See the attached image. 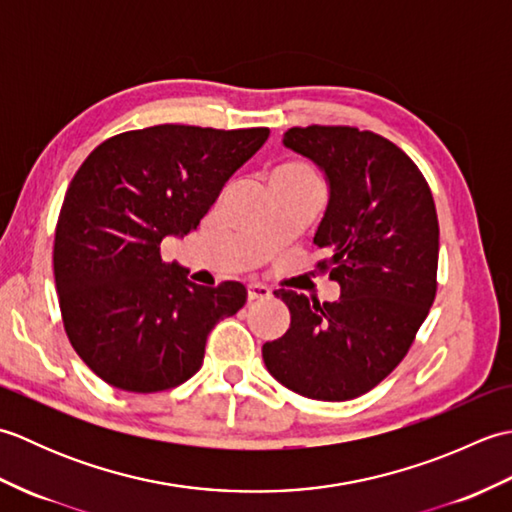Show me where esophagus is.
I'll return each instance as SVG.
<instances>
[{"mask_svg": "<svg viewBox=\"0 0 512 512\" xmlns=\"http://www.w3.org/2000/svg\"><path fill=\"white\" fill-rule=\"evenodd\" d=\"M270 297V288L262 284H250L248 286V301H262Z\"/></svg>", "mask_w": 512, "mask_h": 512, "instance_id": "esophagus-1", "label": "esophagus"}]
</instances>
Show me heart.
I'll use <instances>...</instances> for the list:
<instances>
[{"label":"heart","mask_w":512,"mask_h":512,"mask_svg":"<svg viewBox=\"0 0 512 512\" xmlns=\"http://www.w3.org/2000/svg\"><path fill=\"white\" fill-rule=\"evenodd\" d=\"M270 191H321V176L308 160L281 158L268 167Z\"/></svg>","instance_id":"1"}]
</instances>
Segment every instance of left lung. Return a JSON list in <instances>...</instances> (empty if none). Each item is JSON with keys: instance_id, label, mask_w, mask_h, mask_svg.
Instances as JSON below:
<instances>
[{"instance_id": "8db88e82", "label": "left lung", "mask_w": 512, "mask_h": 512, "mask_svg": "<svg viewBox=\"0 0 512 512\" xmlns=\"http://www.w3.org/2000/svg\"><path fill=\"white\" fill-rule=\"evenodd\" d=\"M284 145L330 182L314 244L341 299L277 290L290 328L262 347L281 385L314 400H352L387 378L416 339L438 290L440 226L427 180L405 151L347 125L290 127Z\"/></svg>"}]
</instances>
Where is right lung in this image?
<instances>
[{
  "mask_svg": "<svg viewBox=\"0 0 512 512\" xmlns=\"http://www.w3.org/2000/svg\"><path fill=\"white\" fill-rule=\"evenodd\" d=\"M268 127L156 125L107 138L83 160L54 231V284L76 354L107 385L156 394L202 367L213 325L244 306L237 281L191 284L160 255L187 235Z\"/></svg>",
  "mask_w": 512,
  "mask_h": 512,
  "instance_id": "right-lung-1",
  "label": "right lung"
}]
</instances>
